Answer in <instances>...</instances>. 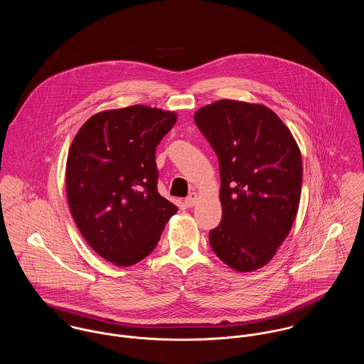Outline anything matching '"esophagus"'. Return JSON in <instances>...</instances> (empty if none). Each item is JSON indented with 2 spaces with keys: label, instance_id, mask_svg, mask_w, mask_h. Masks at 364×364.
<instances>
[{
  "label": "esophagus",
  "instance_id": "esophagus-1",
  "mask_svg": "<svg viewBox=\"0 0 364 364\" xmlns=\"http://www.w3.org/2000/svg\"><path fill=\"white\" fill-rule=\"evenodd\" d=\"M196 202H198V193H195V192H192V193L185 199L186 208H193V206L196 205Z\"/></svg>",
  "mask_w": 364,
  "mask_h": 364
}]
</instances>
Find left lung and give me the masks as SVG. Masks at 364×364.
<instances>
[{
    "mask_svg": "<svg viewBox=\"0 0 364 364\" xmlns=\"http://www.w3.org/2000/svg\"><path fill=\"white\" fill-rule=\"evenodd\" d=\"M218 156L220 224L208 232L214 254L238 272L264 266L296 218L303 161L290 130L262 105L221 100L195 113Z\"/></svg>",
    "mask_w": 364,
    "mask_h": 364,
    "instance_id": "1",
    "label": "left lung"
}]
</instances>
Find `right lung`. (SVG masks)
Returning a JSON list of instances; mask_svg holds the SVG:
<instances>
[{
	"mask_svg": "<svg viewBox=\"0 0 364 364\" xmlns=\"http://www.w3.org/2000/svg\"><path fill=\"white\" fill-rule=\"evenodd\" d=\"M176 122L173 112L143 105L88 119L67 158L73 218L104 259L132 266L149 257L178 208L158 193L156 149Z\"/></svg>",
	"mask_w": 364,
	"mask_h": 364,
	"instance_id": "add662e5",
	"label": "right lung"
}]
</instances>
